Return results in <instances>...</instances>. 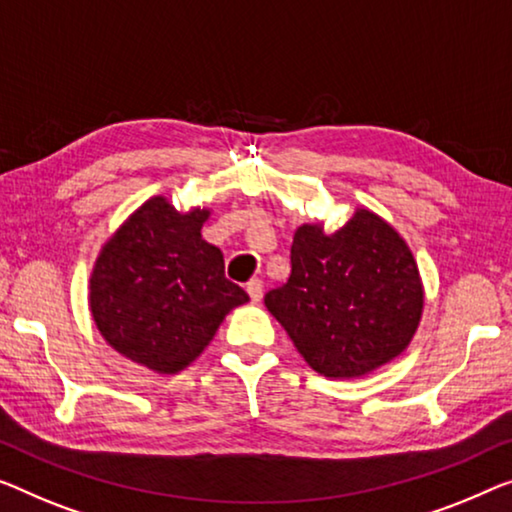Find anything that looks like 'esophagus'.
I'll return each mask as SVG.
<instances>
[{
  "label": "esophagus",
  "mask_w": 512,
  "mask_h": 512,
  "mask_svg": "<svg viewBox=\"0 0 512 512\" xmlns=\"http://www.w3.org/2000/svg\"><path fill=\"white\" fill-rule=\"evenodd\" d=\"M246 292H248V296H250V301H253V303H259V301H262V294H264V282L259 280V278L248 280Z\"/></svg>",
  "instance_id": "obj_1"
}]
</instances>
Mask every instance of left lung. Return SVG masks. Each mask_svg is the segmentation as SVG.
Masks as SVG:
<instances>
[{"mask_svg":"<svg viewBox=\"0 0 512 512\" xmlns=\"http://www.w3.org/2000/svg\"><path fill=\"white\" fill-rule=\"evenodd\" d=\"M423 301L407 241L365 207L331 234L324 223L301 225L289 280L264 296L305 363L331 379L363 377L400 356Z\"/></svg>","mask_w":512,"mask_h":512,"instance_id":"8db88e82","label":"left lung"}]
</instances>
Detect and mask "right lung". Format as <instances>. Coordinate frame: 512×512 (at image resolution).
Masks as SVG:
<instances>
[{"label": "right lung", "mask_w": 512, "mask_h": 512, "mask_svg": "<svg viewBox=\"0 0 512 512\" xmlns=\"http://www.w3.org/2000/svg\"><path fill=\"white\" fill-rule=\"evenodd\" d=\"M209 209L177 211L163 195L135 209L103 243L89 310L105 342L133 363L177 375L207 349L225 315L248 301L202 239Z\"/></svg>", "instance_id": "add662e5"}]
</instances>
